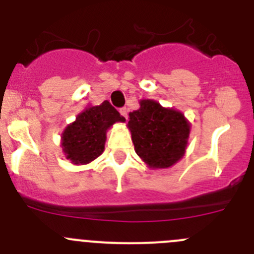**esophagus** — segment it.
Masks as SVG:
<instances>
[{
    "instance_id": "esophagus-1",
    "label": "esophagus",
    "mask_w": 254,
    "mask_h": 254,
    "mask_svg": "<svg viewBox=\"0 0 254 254\" xmlns=\"http://www.w3.org/2000/svg\"><path fill=\"white\" fill-rule=\"evenodd\" d=\"M120 114H122V115L124 116L125 119L127 120V108H122V109H120Z\"/></svg>"
}]
</instances>
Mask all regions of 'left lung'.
Returning a JSON list of instances; mask_svg holds the SVG:
<instances>
[{"instance_id":"left-lung-1","label":"left lung","mask_w":254,"mask_h":254,"mask_svg":"<svg viewBox=\"0 0 254 254\" xmlns=\"http://www.w3.org/2000/svg\"><path fill=\"white\" fill-rule=\"evenodd\" d=\"M140 108L129 113L127 127L135 153L150 169H167L186 154L190 123L184 114L143 99Z\"/></svg>"}]
</instances>
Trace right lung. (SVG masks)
I'll use <instances>...</instances> for the list:
<instances>
[{
	"label": "right lung",
	"mask_w": 254,
	"mask_h": 254,
	"mask_svg": "<svg viewBox=\"0 0 254 254\" xmlns=\"http://www.w3.org/2000/svg\"><path fill=\"white\" fill-rule=\"evenodd\" d=\"M124 122L125 118L108 100L100 105H89L61 134L64 155L75 165L89 164L103 154L106 131L115 123Z\"/></svg>",
	"instance_id": "obj_1"
}]
</instances>
